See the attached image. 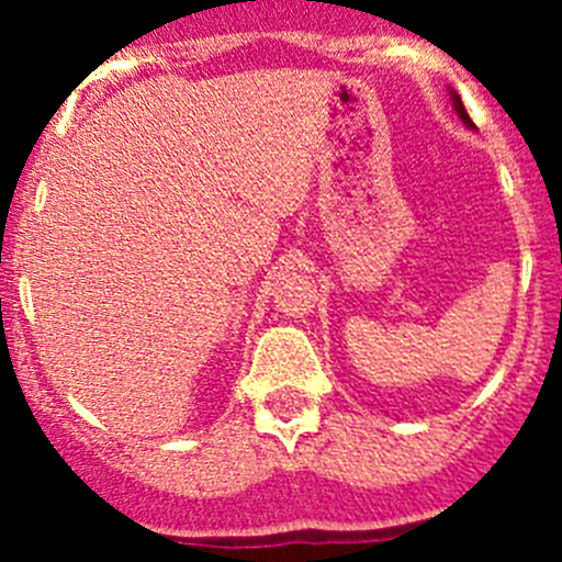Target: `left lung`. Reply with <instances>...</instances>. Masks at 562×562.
I'll return each mask as SVG.
<instances>
[{"mask_svg": "<svg viewBox=\"0 0 562 562\" xmlns=\"http://www.w3.org/2000/svg\"><path fill=\"white\" fill-rule=\"evenodd\" d=\"M454 108H457L459 119H462V122L468 124V127H473V122H470V116H468V111H464V105H462V100H459V94H454Z\"/></svg>", "mask_w": 562, "mask_h": 562, "instance_id": "left-lung-1", "label": "left lung"}]
</instances>
